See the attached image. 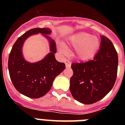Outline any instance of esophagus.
Returning a JSON list of instances; mask_svg holds the SVG:
<instances>
[{
    "label": "esophagus",
    "mask_w": 125,
    "mask_h": 125,
    "mask_svg": "<svg viewBox=\"0 0 125 125\" xmlns=\"http://www.w3.org/2000/svg\"><path fill=\"white\" fill-rule=\"evenodd\" d=\"M65 64H66V68H70L71 66V62L69 61L66 60V61H65Z\"/></svg>",
    "instance_id": "obj_1"
}]
</instances>
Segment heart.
<instances>
[{"instance_id":"heart-1","label":"heart","mask_w":125,"mask_h":125,"mask_svg":"<svg viewBox=\"0 0 125 125\" xmlns=\"http://www.w3.org/2000/svg\"><path fill=\"white\" fill-rule=\"evenodd\" d=\"M69 41L73 46L76 47V56L81 61L91 59L100 47V41L96 36H91L83 32L76 33L71 36ZM59 51L62 55L68 54L67 47L62 44L59 46Z\"/></svg>"}]
</instances>
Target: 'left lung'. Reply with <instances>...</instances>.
<instances>
[{
    "label": "left lung",
    "mask_w": 125,
    "mask_h": 125,
    "mask_svg": "<svg viewBox=\"0 0 125 125\" xmlns=\"http://www.w3.org/2000/svg\"><path fill=\"white\" fill-rule=\"evenodd\" d=\"M99 51L94 59L82 63H73L70 79L73 97L86 104L100 101L110 92L116 79L118 57L111 41L101 36Z\"/></svg>",
    "instance_id": "left-lung-1"
}]
</instances>
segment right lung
<instances>
[{
  "mask_svg": "<svg viewBox=\"0 0 125 125\" xmlns=\"http://www.w3.org/2000/svg\"><path fill=\"white\" fill-rule=\"evenodd\" d=\"M51 32L49 28L29 30L17 39L10 53L8 69L11 81L20 93L29 98H39L44 96L51 89L56 76L66 68L64 62H59L55 58L56 42L47 36ZM37 33H41L48 40L50 52L42 60L30 63L23 56V44L28 37Z\"/></svg>",
  "mask_w": 125,
  "mask_h": 125,
  "instance_id": "right-lung-1",
  "label": "right lung"
}]
</instances>
